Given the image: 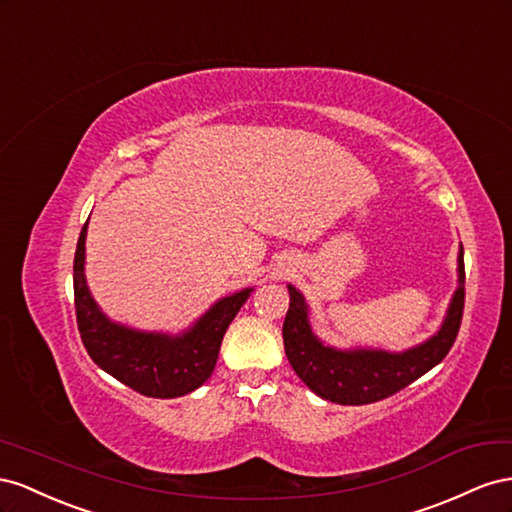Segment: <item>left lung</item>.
Masks as SVG:
<instances>
[{
    "label": "left lung",
    "instance_id": "left-lung-1",
    "mask_svg": "<svg viewBox=\"0 0 512 512\" xmlns=\"http://www.w3.org/2000/svg\"><path fill=\"white\" fill-rule=\"evenodd\" d=\"M463 246L457 255V289L442 326L427 341L403 352L379 347H334L321 341L311 326V309L302 291L289 289V311L283 324V343L289 364L317 397L339 405H367L403 390L440 364L450 352L463 317L465 298Z\"/></svg>",
    "mask_w": 512,
    "mask_h": 512
}]
</instances>
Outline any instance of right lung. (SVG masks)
Returning <instances> with one entry per match:
<instances>
[{"mask_svg":"<svg viewBox=\"0 0 512 512\" xmlns=\"http://www.w3.org/2000/svg\"><path fill=\"white\" fill-rule=\"evenodd\" d=\"M90 221V218H87ZM85 238L81 229L75 253V309L87 354L118 382L145 397L175 399L197 390L212 375L223 337L255 287L218 298L186 330H137L102 313L85 279Z\"/></svg>","mask_w":512,"mask_h":512,"instance_id":"1","label":"right lung"}]
</instances>
